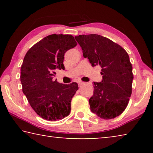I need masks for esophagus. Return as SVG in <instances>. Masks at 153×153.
<instances>
[{
    "label": "esophagus",
    "mask_w": 153,
    "mask_h": 153,
    "mask_svg": "<svg viewBox=\"0 0 153 153\" xmlns=\"http://www.w3.org/2000/svg\"><path fill=\"white\" fill-rule=\"evenodd\" d=\"M77 84H78L79 86H82V85L85 84V82H82V81H78V82H77Z\"/></svg>",
    "instance_id": "esophagus-1"
}]
</instances>
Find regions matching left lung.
Returning a JSON list of instances; mask_svg holds the SVG:
<instances>
[{
  "mask_svg": "<svg viewBox=\"0 0 153 153\" xmlns=\"http://www.w3.org/2000/svg\"><path fill=\"white\" fill-rule=\"evenodd\" d=\"M75 38L92 66L99 65L102 68V82H94V92L89 99L90 110L104 120L120 115L132 92V65L128 53L100 35H79Z\"/></svg>",
  "mask_w": 153,
  "mask_h": 153,
  "instance_id": "obj_1",
  "label": "left lung"
}]
</instances>
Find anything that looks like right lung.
Here are the masks:
<instances>
[{"label": "right lung", "mask_w": 153, "mask_h": 153, "mask_svg": "<svg viewBox=\"0 0 153 153\" xmlns=\"http://www.w3.org/2000/svg\"><path fill=\"white\" fill-rule=\"evenodd\" d=\"M73 36H47L31 47L21 67L22 91L32 108L40 117L57 121L69 115L71 99L78 85L53 81L56 69H64V55L76 46Z\"/></svg>", "instance_id": "obj_1"}]
</instances>
